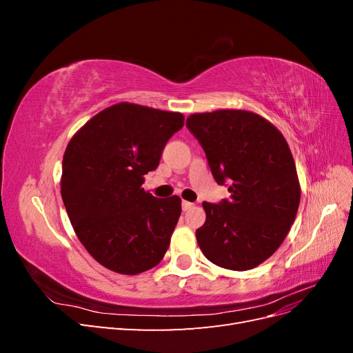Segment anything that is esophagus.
I'll return each mask as SVG.
<instances>
[{
  "label": "esophagus",
  "mask_w": 353,
  "mask_h": 353,
  "mask_svg": "<svg viewBox=\"0 0 353 353\" xmlns=\"http://www.w3.org/2000/svg\"><path fill=\"white\" fill-rule=\"evenodd\" d=\"M193 208H194L193 203H190V201L183 200V210H184V212H187V210H190V209H193Z\"/></svg>",
  "instance_id": "esophagus-1"
}]
</instances>
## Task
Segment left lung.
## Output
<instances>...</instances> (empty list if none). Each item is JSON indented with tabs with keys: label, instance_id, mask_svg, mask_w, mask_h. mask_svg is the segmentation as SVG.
Here are the masks:
<instances>
[{
	"label": "left lung",
	"instance_id": "1",
	"mask_svg": "<svg viewBox=\"0 0 353 353\" xmlns=\"http://www.w3.org/2000/svg\"><path fill=\"white\" fill-rule=\"evenodd\" d=\"M187 128L230 191L218 205L203 201L200 249L221 268L252 270L280 248L296 218L301 185L290 148L271 122L245 110L191 114Z\"/></svg>",
	"mask_w": 353,
	"mask_h": 353
}]
</instances>
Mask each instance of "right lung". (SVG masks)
<instances>
[{
  "label": "right lung",
  "mask_w": 353,
  "mask_h": 353,
  "mask_svg": "<svg viewBox=\"0 0 353 353\" xmlns=\"http://www.w3.org/2000/svg\"><path fill=\"white\" fill-rule=\"evenodd\" d=\"M183 126L181 113L117 103L69 141L61 199L79 241L108 270L135 275L163 259L181 199H156L141 185Z\"/></svg>",
  "instance_id": "add662e5"
}]
</instances>
